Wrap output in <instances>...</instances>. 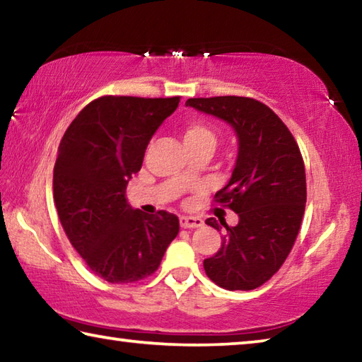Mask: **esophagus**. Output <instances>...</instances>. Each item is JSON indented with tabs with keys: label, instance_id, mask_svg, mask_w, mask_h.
Wrapping results in <instances>:
<instances>
[{
	"label": "esophagus",
	"instance_id": "esophagus-1",
	"mask_svg": "<svg viewBox=\"0 0 362 362\" xmlns=\"http://www.w3.org/2000/svg\"><path fill=\"white\" fill-rule=\"evenodd\" d=\"M203 223H204L203 218H199V217H187V216L180 217L182 228H198V226H201Z\"/></svg>",
	"mask_w": 362,
	"mask_h": 362
}]
</instances>
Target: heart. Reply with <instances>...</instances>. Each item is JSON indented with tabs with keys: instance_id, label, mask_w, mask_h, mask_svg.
<instances>
[{
	"instance_id": "1",
	"label": "heart",
	"mask_w": 362,
	"mask_h": 362,
	"mask_svg": "<svg viewBox=\"0 0 362 362\" xmlns=\"http://www.w3.org/2000/svg\"><path fill=\"white\" fill-rule=\"evenodd\" d=\"M217 132L211 124H207L203 119H192L185 124L183 131V140L189 151L194 150H211L214 151L217 145ZM183 179H188L189 170L182 174Z\"/></svg>"
}]
</instances>
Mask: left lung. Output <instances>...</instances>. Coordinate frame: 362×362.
Instances as JSON below:
<instances>
[{"instance_id": "1", "label": "left lung", "mask_w": 362, "mask_h": 362, "mask_svg": "<svg viewBox=\"0 0 362 362\" xmlns=\"http://www.w3.org/2000/svg\"><path fill=\"white\" fill-rule=\"evenodd\" d=\"M187 105L230 122L240 140L228 185L214 196V203L240 216V223H223L222 247L204 260L206 274L226 291L257 289L283 267L302 225V153L279 116L250 97H198ZM206 223L222 228L214 217Z\"/></svg>"}]
</instances>
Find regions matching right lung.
<instances>
[{
    "mask_svg": "<svg viewBox=\"0 0 362 362\" xmlns=\"http://www.w3.org/2000/svg\"><path fill=\"white\" fill-rule=\"evenodd\" d=\"M180 97L103 95L88 103L60 140L54 203L71 246L112 284L151 276L179 233V217L144 214L126 201L150 139Z\"/></svg>",
    "mask_w": 362,
    "mask_h": 362,
    "instance_id": "1",
    "label": "right lung"
}]
</instances>
